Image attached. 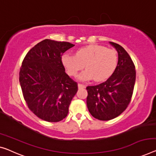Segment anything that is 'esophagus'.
Returning <instances> with one entry per match:
<instances>
[{"label":"esophagus","mask_w":156,"mask_h":156,"mask_svg":"<svg viewBox=\"0 0 156 156\" xmlns=\"http://www.w3.org/2000/svg\"><path fill=\"white\" fill-rule=\"evenodd\" d=\"M78 88H85L86 86L83 84H81V83H78Z\"/></svg>","instance_id":"obj_1"}]
</instances>
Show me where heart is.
<instances>
[{"label":"heart","mask_w":156,"mask_h":156,"mask_svg":"<svg viewBox=\"0 0 156 156\" xmlns=\"http://www.w3.org/2000/svg\"><path fill=\"white\" fill-rule=\"evenodd\" d=\"M62 63L69 75L75 76L79 72L86 68L79 78L88 81L94 78L98 82L109 78L118 65V55L112 49L101 45H90L79 49L75 56L66 53L62 56Z\"/></svg>","instance_id":"obj_1"}]
</instances>
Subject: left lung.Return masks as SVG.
I'll use <instances>...</instances> for the list:
<instances>
[{
  "instance_id": "left-lung-1",
  "label": "left lung",
  "mask_w": 156,
  "mask_h": 156,
  "mask_svg": "<svg viewBox=\"0 0 156 156\" xmlns=\"http://www.w3.org/2000/svg\"><path fill=\"white\" fill-rule=\"evenodd\" d=\"M118 52L116 70L105 82L86 87V103L90 114L100 121L119 116L130 103L135 83V66L130 55L116 43L110 42Z\"/></svg>"
}]
</instances>
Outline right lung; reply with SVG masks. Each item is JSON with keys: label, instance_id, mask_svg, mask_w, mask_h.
Returning <instances> with one entry per match:
<instances>
[{"label": "right lung", "instance_id": "obj_1", "mask_svg": "<svg viewBox=\"0 0 156 156\" xmlns=\"http://www.w3.org/2000/svg\"><path fill=\"white\" fill-rule=\"evenodd\" d=\"M75 45L44 40L31 49L22 62L20 82L28 108L38 118L58 122L68 114L77 92L76 81L65 72L61 56Z\"/></svg>", "mask_w": 156, "mask_h": 156}]
</instances>
